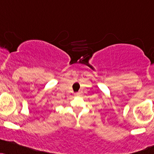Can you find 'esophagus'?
Segmentation results:
<instances>
[{"label": "esophagus", "mask_w": 154, "mask_h": 154, "mask_svg": "<svg viewBox=\"0 0 154 154\" xmlns=\"http://www.w3.org/2000/svg\"><path fill=\"white\" fill-rule=\"evenodd\" d=\"M75 95L76 96H78V95H79V92H76V93L75 94Z\"/></svg>", "instance_id": "esophagus-1"}]
</instances>
